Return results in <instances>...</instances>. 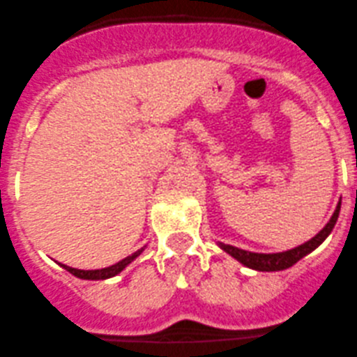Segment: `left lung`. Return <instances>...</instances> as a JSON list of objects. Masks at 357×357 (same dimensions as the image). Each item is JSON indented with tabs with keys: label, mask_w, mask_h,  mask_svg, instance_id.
Masks as SVG:
<instances>
[{
	"label": "left lung",
	"mask_w": 357,
	"mask_h": 357,
	"mask_svg": "<svg viewBox=\"0 0 357 357\" xmlns=\"http://www.w3.org/2000/svg\"><path fill=\"white\" fill-rule=\"evenodd\" d=\"M340 205L342 199L337 203V208H335L333 215L331 219L328 220L324 227H322L321 231L310 238L308 242L301 243V245L294 247V249L284 250V252H271V254H264V252H250V250H243L238 249V247L227 245V243L217 242V245L224 250L226 254H229L231 257H235L238 263H242L243 266L250 268V270H257V271H280V270H287L293 264H296L301 257H305L307 254H310L312 250L317 249L322 242L329 236V233L333 231L335 224H337L338 213H340Z\"/></svg>",
	"instance_id": "8db88e82"
}]
</instances>
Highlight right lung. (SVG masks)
I'll return each mask as SVG.
<instances>
[{
  "label": "right lung",
  "mask_w": 357,
  "mask_h": 357,
  "mask_svg": "<svg viewBox=\"0 0 357 357\" xmlns=\"http://www.w3.org/2000/svg\"><path fill=\"white\" fill-rule=\"evenodd\" d=\"M144 249L145 247H142L140 250L133 252L131 256L124 257L122 261H119V263L112 264V266H108V268H101V270H79V268H71V266H66V264H61V263L59 264L64 268V270L70 271L71 275L82 278V280H105V278H112V277H115V275L121 273V271L124 270L128 264L133 263V261L137 259L142 252H144Z\"/></svg>",
  "instance_id": "obj_1"
}]
</instances>
